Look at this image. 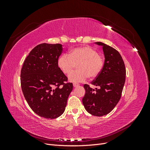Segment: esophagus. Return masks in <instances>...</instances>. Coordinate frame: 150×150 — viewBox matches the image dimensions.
Here are the masks:
<instances>
[{
  "label": "esophagus",
  "mask_w": 150,
  "mask_h": 150,
  "mask_svg": "<svg viewBox=\"0 0 150 150\" xmlns=\"http://www.w3.org/2000/svg\"><path fill=\"white\" fill-rule=\"evenodd\" d=\"M73 86H74V88H76V87H78V86H79V84H76V83H73Z\"/></svg>",
  "instance_id": "obj_1"
}]
</instances>
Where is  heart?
I'll return each instance as SVG.
<instances>
[{
	"instance_id": "heart-1",
	"label": "heart",
	"mask_w": 150,
	"mask_h": 150,
	"mask_svg": "<svg viewBox=\"0 0 150 150\" xmlns=\"http://www.w3.org/2000/svg\"><path fill=\"white\" fill-rule=\"evenodd\" d=\"M57 64L59 69L66 75L70 74L77 65L78 70L71 73L69 80L72 83H81L88 78H96L103 69L104 60L96 49L83 46L72 49L69 54H61Z\"/></svg>"
}]
</instances>
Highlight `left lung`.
<instances>
[{
    "instance_id": "left-lung-1",
    "label": "left lung",
    "mask_w": 150,
    "mask_h": 150,
    "mask_svg": "<svg viewBox=\"0 0 150 150\" xmlns=\"http://www.w3.org/2000/svg\"><path fill=\"white\" fill-rule=\"evenodd\" d=\"M95 44L103 47L105 58L101 73L92 82L99 89H93L84 84L86 93L82 101L91 115L102 116L110 112L120 101L125 83L126 68L121 56L115 49L101 42Z\"/></svg>"
}]
</instances>
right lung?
<instances>
[{"label":"right lung","mask_w":150,"mask_h":150,"mask_svg":"<svg viewBox=\"0 0 150 150\" xmlns=\"http://www.w3.org/2000/svg\"><path fill=\"white\" fill-rule=\"evenodd\" d=\"M62 44L42 43L29 54L22 66L21 83L25 99L33 111L46 119H55L64 112L73 89L59 69L57 61Z\"/></svg>","instance_id":"obj_1"}]
</instances>
